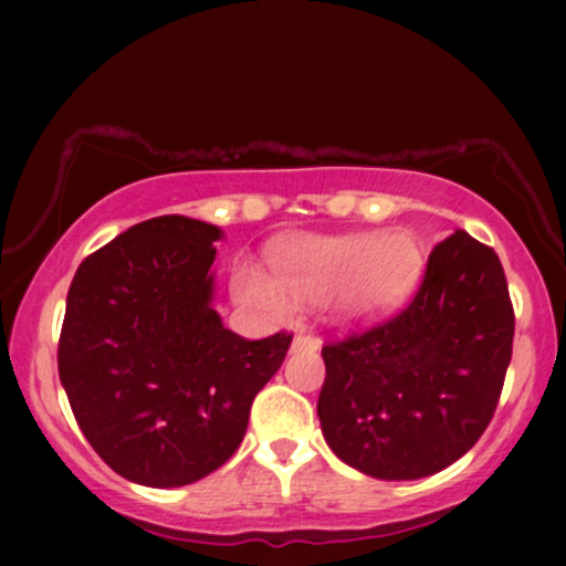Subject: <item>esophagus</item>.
<instances>
[{
	"label": "esophagus",
	"mask_w": 566,
	"mask_h": 566,
	"mask_svg": "<svg viewBox=\"0 0 566 566\" xmlns=\"http://www.w3.org/2000/svg\"><path fill=\"white\" fill-rule=\"evenodd\" d=\"M304 345H314V339L306 335L304 329L296 332V337H293V347H304Z\"/></svg>",
	"instance_id": "obj_1"
}]
</instances>
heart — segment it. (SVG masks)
Returning a JSON list of instances; mask_svg holds the SVG:
<instances>
[{"label": "heart", "instance_id": "obj_1", "mask_svg": "<svg viewBox=\"0 0 566 566\" xmlns=\"http://www.w3.org/2000/svg\"><path fill=\"white\" fill-rule=\"evenodd\" d=\"M420 265L415 239L394 234L298 237L270 254L275 283L250 265L239 268L234 289L250 304L273 314H289L291 301L322 306L337 298L350 319L389 306L407 289Z\"/></svg>", "mask_w": 566, "mask_h": 566}]
</instances>
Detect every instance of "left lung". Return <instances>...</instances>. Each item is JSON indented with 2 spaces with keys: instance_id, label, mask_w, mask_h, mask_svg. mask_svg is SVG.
Returning a JSON list of instances; mask_svg holds the SVG:
<instances>
[{
  "instance_id": "1",
  "label": "left lung",
  "mask_w": 566,
  "mask_h": 566,
  "mask_svg": "<svg viewBox=\"0 0 566 566\" xmlns=\"http://www.w3.org/2000/svg\"><path fill=\"white\" fill-rule=\"evenodd\" d=\"M513 335L500 258L453 231L432 247L405 308L324 343V440L353 469L389 482L451 467L497 409Z\"/></svg>"
}]
</instances>
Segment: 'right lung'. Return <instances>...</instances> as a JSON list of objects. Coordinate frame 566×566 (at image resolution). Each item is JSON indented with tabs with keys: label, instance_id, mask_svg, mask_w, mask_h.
Listing matches in <instances>:
<instances>
[{
	"label": "right lung",
	"instance_id": "right-lung-1",
	"mask_svg": "<svg viewBox=\"0 0 566 566\" xmlns=\"http://www.w3.org/2000/svg\"><path fill=\"white\" fill-rule=\"evenodd\" d=\"M221 229L142 221L76 270L59 376L84 438L128 482L182 486L227 463L293 335L244 339L211 306Z\"/></svg>",
	"mask_w": 566,
	"mask_h": 566
}]
</instances>
